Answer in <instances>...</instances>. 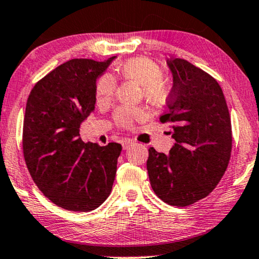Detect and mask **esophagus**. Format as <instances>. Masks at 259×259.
Returning <instances> with one entry per match:
<instances>
[{
    "instance_id": "34e87169",
    "label": "esophagus",
    "mask_w": 259,
    "mask_h": 259,
    "mask_svg": "<svg viewBox=\"0 0 259 259\" xmlns=\"http://www.w3.org/2000/svg\"><path fill=\"white\" fill-rule=\"evenodd\" d=\"M134 144H136L135 141H133V140H127V139H125V140H123V142H122V147H123V149H127V148L133 147Z\"/></svg>"
}]
</instances>
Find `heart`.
<instances>
[{"mask_svg":"<svg viewBox=\"0 0 259 259\" xmlns=\"http://www.w3.org/2000/svg\"><path fill=\"white\" fill-rule=\"evenodd\" d=\"M118 73L124 79L141 85L144 99L153 105H160L169 94V89L163 79V72L154 61L146 58H134L120 65ZM116 82L110 74H104L98 79L96 85V101L98 104H105L115 94ZM142 115L140 109L122 106L115 112V120L120 126L129 127L135 119Z\"/></svg>","mask_w":259,"mask_h":259,"instance_id":"heart-1","label":"heart"}]
</instances>
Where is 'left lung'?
Segmentation results:
<instances>
[{
  "label": "left lung",
  "instance_id": "8db88e82",
  "mask_svg": "<svg viewBox=\"0 0 259 259\" xmlns=\"http://www.w3.org/2000/svg\"><path fill=\"white\" fill-rule=\"evenodd\" d=\"M173 88L162 123L171 124L169 154L149 148L150 185L165 204L184 207L204 199L222 180L232 150L230 112L218 81L187 60L167 59Z\"/></svg>",
  "mask_w": 259,
  "mask_h": 259
}]
</instances>
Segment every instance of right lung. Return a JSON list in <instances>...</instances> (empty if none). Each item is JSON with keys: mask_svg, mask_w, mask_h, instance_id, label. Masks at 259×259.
Returning <instances> with one entry per match:
<instances>
[{"mask_svg": "<svg viewBox=\"0 0 259 259\" xmlns=\"http://www.w3.org/2000/svg\"><path fill=\"white\" fill-rule=\"evenodd\" d=\"M116 57L72 59L34 86L23 120V155L33 181L53 204L90 212L110 195L122 146L85 143L80 125L95 110L96 82Z\"/></svg>", "mask_w": 259, "mask_h": 259, "instance_id": "1", "label": "right lung"}]
</instances>
